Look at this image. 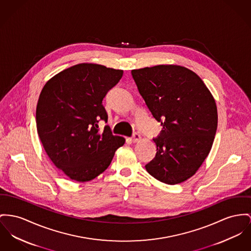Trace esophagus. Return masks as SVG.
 Segmentation results:
<instances>
[{
    "label": "esophagus",
    "instance_id": "esophagus-1",
    "mask_svg": "<svg viewBox=\"0 0 251 251\" xmlns=\"http://www.w3.org/2000/svg\"><path fill=\"white\" fill-rule=\"evenodd\" d=\"M140 140H141V135L138 133H134L132 138H131V141L133 143H138Z\"/></svg>",
    "mask_w": 251,
    "mask_h": 251
}]
</instances>
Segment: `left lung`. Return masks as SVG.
Masks as SVG:
<instances>
[{"label": "left lung", "mask_w": 251, "mask_h": 251, "mask_svg": "<svg viewBox=\"0 0 251 251\" xmlns=\"http://www.w3.org/2000/svg\"><path fill=\"white\" fill-rule=\"evenodd\" d=\"M138 90L163 129L154 139L155 158L146 165L152 177L167 184L192 177L212 148L217 130L215 100L192 70L159 65L131 70Z\"/></svg>", "instance_id": "obj_1"}]
</instances>
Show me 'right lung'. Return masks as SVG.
Instances as JSON below:
<instances>
[{
	"instance_id": "right-lung-1",
	"label": "right lung",
	"mask_w": 251,
	"mask_h": 251,
	"mask_svg": "<svg viewBox=\"0 0 251 251\" xmlns=\"http://www.w3.org/2000/svg\"><path fill=\"white\" fill-rule=\"evenodd\" d=\"M124 71L97 64H79L47 82L36 108L37 132L52 163L67 177L84 183L95 179L110 165L126 140L109 126L102 100Z\"/></svg>"
}]
</instances>
